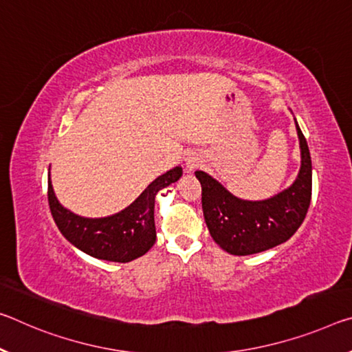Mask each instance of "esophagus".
<instances>
[{"instance_id": "obj_1", "label": "esophagus", "mask_w": 352, "mask_h": 352, "mask_svg": "<svg viewBox=\"0 0 352 352\" xmlns=\"http://www.w3.org/2000/svg\"><path fill=\"white\" fill-rule=\"evenodd\" d=\"M194 167H196V164H194L192 161H188V169H189V170H192Z\"/></svg>"}]
</instances>
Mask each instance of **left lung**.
Returning a JSON list of instances; mask_svg holds the SVG:
<instances>
[{"label":"left lung","mask_w":352,"mask_h":352,"mask_svg":"<svg viewBox=\"0 0 352 352\" xmlns=\"http://www.w3.org/2000/svg\"><path fill=\"white\" fill-rule=\"evenodd\" d=\"M302 163L296 182L277 196L249 202L232 196L208 174L196 170L202 186V210L210 235L233 255L263 252L285 243L302 224L311 199V160L296 124Z\"/></svg>","instance_id":"1"}]
</instances>
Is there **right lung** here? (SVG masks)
Listing matches in <instances>:
<instances>
[{"mask_svg":"<svg viewBox=\"0 0 352 352\" xmlns=\"http://www.w3.org/2000/svg\"><path fill=\"white\" fill-rule=\"evenodd\" d=\"M182 177V167H175L156 178L148 188L120 213L102 219H87L65 210L58 202L52 182H48V204L60 233L82 252L109 261H131L147 252L156 239L155 196Z\"/></svg>","mask_w":352,"mask_h":352,"instance_id":"add662e5","label":"right lung"}]
</instances>
